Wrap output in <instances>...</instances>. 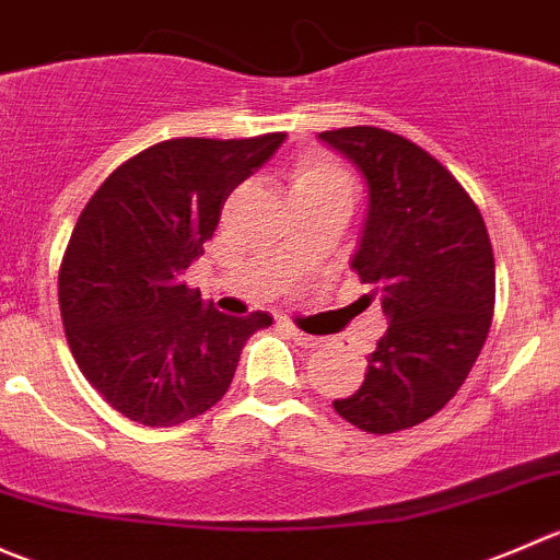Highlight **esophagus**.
I'll use <instances>...</instances> for the list:
<instances>
[{"label": "esophagus", "mask_w": 560, "mask_h": 560, "mask_svg": "<svg viewBox=\"0 0 560 560\" xmlns=\"http://www.w3.org/2000/svg\"><path fill=\"white\" fill-rule=\"evenodd\" d=\"M285 331H288V335H291V340L296 342V346H302V348H318V346H320L318 337L304 335V331H302V329H296V326L285 324Z\"/></svg>", "instance_id": "esophagus-1"}]
</instances>
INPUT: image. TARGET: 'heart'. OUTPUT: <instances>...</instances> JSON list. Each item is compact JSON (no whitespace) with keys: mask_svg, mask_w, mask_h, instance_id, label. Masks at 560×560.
Returning <instances> with one entry per match:
<instances>
[{"mask_svg":"<svg viewBox=\"0 0 560 560\" xmlns=\"http://www.w3.org/2000/svg\"><path fill=\"white\" fill-rule=\"evenodd\" d=\"M293 190H329V187H351L346 171L326 154H307L293 171Z\"/></svg>","mask_w":560,"mask_h":560,"instance_id":"obj_1","label":"heart"}]
</instances>
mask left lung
I'll use <instances>...</instances> for the list:
<instances>
[{"mask_svg":"<svg viewBox=\"0 0 560 560\" xmlns=\"http://www.w3.org/2000/svg\"><path fill=\"white\" fill-rule=\"evenodd\" d=\"M318 138L368 179L351 269L389 318L362 386L331 406L353 428L389 435L439 413L466 384L495 307L492 245L466 187L413 141L370 125Z\"/></svg>","mask_w":560,"mask_h":560,"instance_id":"obj_1","label":"left lung"}]
</instances>
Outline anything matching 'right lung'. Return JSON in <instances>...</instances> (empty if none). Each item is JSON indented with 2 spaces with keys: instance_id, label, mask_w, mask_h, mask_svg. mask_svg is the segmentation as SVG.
I'll list each match as a JSON object with an SVG mask.
<instances>
[{
  "instance_id": "obj_1",
  "label": "right lung",
  "mask_w": 560,
  "mask_h": 560,
  "mask_svg": "<svg viewBox=\"0 0 560 560\" xmlns=\"http://www.w3.org/2000/svg\"><path fill=\"white\" fill-rule=\"evenodd\" d=\"M285 132L171 138L121 163L81 212L62 267L59 310L75 364L121 417L174 428L229 392L247 337L272 315L234 318L187 288L225 198Z\"/></svg>"
}]
</instances>
